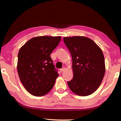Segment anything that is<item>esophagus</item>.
I'll return each mask as SVG.
<instances>
[{"label": "esophagus", "mask_w": 121, "mask_h": 121, "mask_svg": "<svg viewBox=\"0 0 121 121\" xmlns=\"http://www.w3.org/2000/svg\"><path fill=\"white\" fill-rule=\"evenodd\" d=\"M65 67H63L62 68L60 69V71H61V72H63V71L65 70Z\"/></svg>", "instance_id": "obj_1"}]
</instances>
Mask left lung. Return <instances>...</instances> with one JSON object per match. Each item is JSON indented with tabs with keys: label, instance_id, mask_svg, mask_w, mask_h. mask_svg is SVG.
I'll return each instance as SVG.
<instances>
[{
	"label": "left lung",
	"instance_id": "obj_1",
	"mask_svg": "<svg viewBox=\"0 0 121 121\" xmlns=\"http://www.w3.org/2000/svg\"><path fill=\"white\" fill-rule=\"evenodd\" d=\"M73 60V78L67 82L73 93L91 95L101 84L105 73V59L100 48L92 40L82 36L63 38Z\"/></svg>",
	"mask_w": 121,
	"mask_h": 121
}]
</instances>
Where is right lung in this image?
<instances>
[{
	"label": "right lung",
	"mask_w": 121,
	"mask_h": 121,
	"mask_svg": "<svg viewBox=\"0 0 121 121\" xmlns=\"http://www.w3.org/2000/svg\"><path fill=\"white\" fill-rule=\"evenodd\" d=\"M61 39L60 36L36 37L20 49L18 74L24 87L32 95H44L54 86L59 75L50 54Z\"/></svg>",
	"instance_id": "obj_1"
}]
</instances>
